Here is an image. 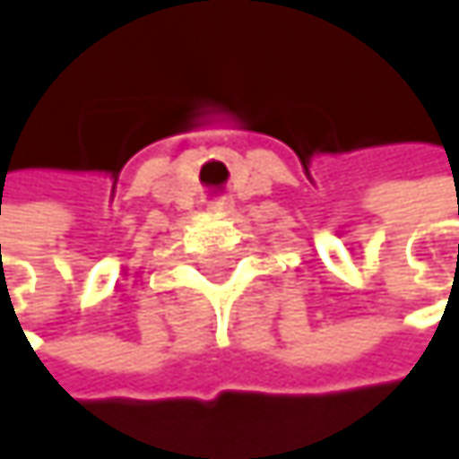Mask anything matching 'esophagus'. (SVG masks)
Here are the masks:
<instances>
[{
    "mask_svg": "<svg viewBox=\"0 0 459 459\" xmlns=\"http://www.w3.org/2000/svg\"><path fill=\"white\" fill-rule=\"evenodd\" d=\"M210 207H212L215 212H229V210H233V202H230V199H218V202H212Z\"/></svg>",
    "mask_w": 459,
    "mask_h": 459,
    "instance_id": "obj_1",
    "label": "esophagus"
}]
</instances>
